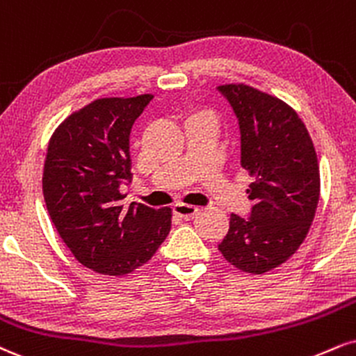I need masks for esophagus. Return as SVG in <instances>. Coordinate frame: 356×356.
Returning <instances> with one entry per match:
<instances>
[{"instance_id":"1","label":"esophagus","mask_w":356,"mask_h":356,"mask_svg":"<svg viewBox=\"0 0 356 356\" xmlns=\"http://www.w3.org/2000/svg\"><path fill=\"white\" fill-rule=\"evenodd\" d=\"M172 212H174L177 217H182V219H191V217H194L195 213L199 212V209H197L195 205L177 204V205H174Z\"/></svg>"}]
</instances>
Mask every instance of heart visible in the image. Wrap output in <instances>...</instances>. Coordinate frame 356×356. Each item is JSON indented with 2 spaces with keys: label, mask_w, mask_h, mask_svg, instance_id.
I'll use <instances>...</instances> for the list:
<instances>
[{
  "label": "heart",
  "mask_w": 356,
  "mask_h": 356,
  "mask_svg": "<svg viewBox=\"0 0 356 356\" xmlns=\"http://www.w3.org/2000/svg\"><path fill=\"white\" fill-rule=\"evenodd\" d=\"M189 118H212L213 119V114L209 109L200 108V109L192 111V113L189 114Z\"/></svg>",
  "instance_id": "obj_1"
}]
</instances>
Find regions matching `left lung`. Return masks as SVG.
Masks as SVG:
<instances>
[{
	"label": "left lung",
	"mask_w": 356,
	"mask_h": 356,
	"mask_svg": "<svg viewBox=\"0 0 356 356\" xmlns=\"http://www.w3.org/2000/svg\"><path fill=\"white\" fill-rule=\"evenodd\" d=\"M238 118L242 169L254 179L250 219L232 213L219 243L229 264L265 273L292 257L305 241L320 199V167L297 111L243 83L219 86Z\"/></svg>",
	"instance_id": "obj_1"
}]
</instances>
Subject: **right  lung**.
<instances>
[{"label":"right lung","instance_id":"right-lung-1","mask_svg":"<svg viewBox=\"0 0 356 356\" xmlns=\"http://www.w3.org/2000/svg\"><path fill=\"white\" fill-rule=\"evenodd\" d=\"M152 94L99 97L67 115L48 144L42 195L59 237L79 264L122 277L152 259L170 230L172 211L124 207L131 182L129 134Z\"/></svg>","mask_w":356,"mask_h":356}]
</instances>
